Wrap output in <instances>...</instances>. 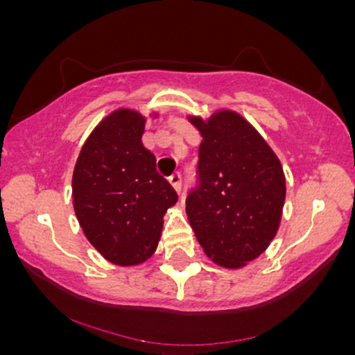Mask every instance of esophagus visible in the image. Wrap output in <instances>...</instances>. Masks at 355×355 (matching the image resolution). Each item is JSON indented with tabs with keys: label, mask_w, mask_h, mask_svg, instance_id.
I'll return each mask as SVG.
<instances>
[{
	"label": "esophagus",
	"mask_w": 355,
	"mask_h": 355,
	"mask_svg": "<svg viewBox=\"0 0 355 355\" xmlns=\"http://www.w3.org/2000/svg\"><path fill=\"white\" fill-rule=\"evenodd\" d=\"M168 182L172 183V187L175 190H177V193H180V191H182V175L178 172H175L173 175H170Z\"/></svg>",
	"instance_id": "1"
}]
</instances>
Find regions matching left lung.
Returning <instances> with one entry per match:
<instances>
[{
  "instance_id": "left-lung-1",
  "label": "left lung",
  "mask_w": 355,
  "mask_h": 355,
  "mask_svg": "<svg viewBox=\"0 0 355 355\" xmlns=\"http://www.w3.org/2000/svg\"><path fill=\"white\" fill-rule=\"evenodd\" d=\"M189 121L202 144L200 187L187 197V217L211 262L237 270L262 255L279 232L287 191L282 164L234 110L189 115Z\"/></svg>"
}]
</instances>
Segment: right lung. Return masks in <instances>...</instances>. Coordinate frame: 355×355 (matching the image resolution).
<instances>
[{
    "label": "right lung",
    "mask_w": 355,
    "mask_h": 355,
    "mask_svg": "<svg viewBox=\"0 0 355 355\" xmlns=\"http://www.w3.org/2000/svg\"><path fill=\"white\" fill-rule=\"evenodd\" d=\"M157 116L113 110L85 140L73 170V209L85 237L120 267L140 266L155 254L166 210L178 200L141 144L146 120Z\"/></svg>",
    "instance_id": "right-lung-1"
}]
</instances>
